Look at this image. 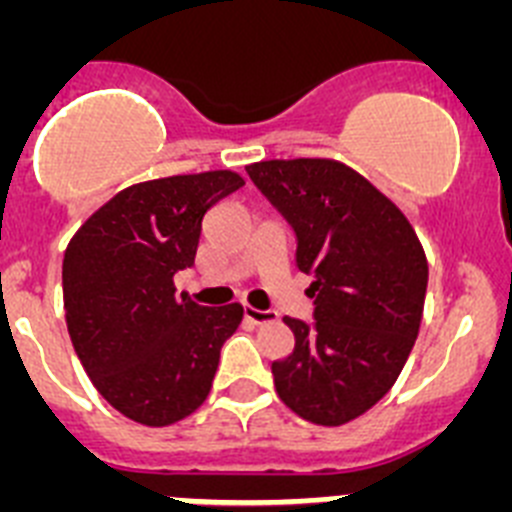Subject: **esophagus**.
Instances as JSON below:
<instances>
[{"label": "esophagus", "instance_id": "34e87169", "mask_svg": "<svg viewBox=\"0 0 512 512\" xmlns=\"http://www.w3.org/2000/svg\"><path fill=\"white\" fill-rule=\"evenodd\" d=\"M243 315H246V318L251 320L253 325H271V323H277V320H279L277 312L256 310V307H246V310H243Z\"/></svg>", "mask_w": 512, "mask_h": 512}]
</instances>
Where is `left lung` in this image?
<instances>
[{
  "label": "left lung",
  "instance_id": "8db88e82",
  "mask_svg": "<svg viewBox=\"0 0 512 512\" xmlns=\"http://www.w3.org/2000/svg\"><path fill=\"white\" fill-rule=\"evenodd\" d=\"M246 171L292 228L295 266L312 277V320L284 318L295 351L271 364L274 387L300 418L343 425L390 392L413 351L428 289L423 246L408 217L338 161Z\"/></svg>",
  "mask_w": 512,
  "mask_h": 512
}]
</instances>
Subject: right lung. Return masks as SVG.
Listing matches in <instances>:
<instances>
[{
	"label": "right lung",
	"mask_w": 512,
	"mask_h": 512,
	"mask_svg": "<svg viewBox=\"0 0 512 512\" xmlns=\"http://www.w3.org/2000/svg\"><path fill=\"white\" fill-rule=\"evenodd\" d=\"M233 171L133 184L99 207L63 256L66 325L84 372L125 418L171 425L205 402L241 305L176 297L207 212L238 192Z\"/></svg>",
	"instance_id": "add662e5"
}]
</instances>
